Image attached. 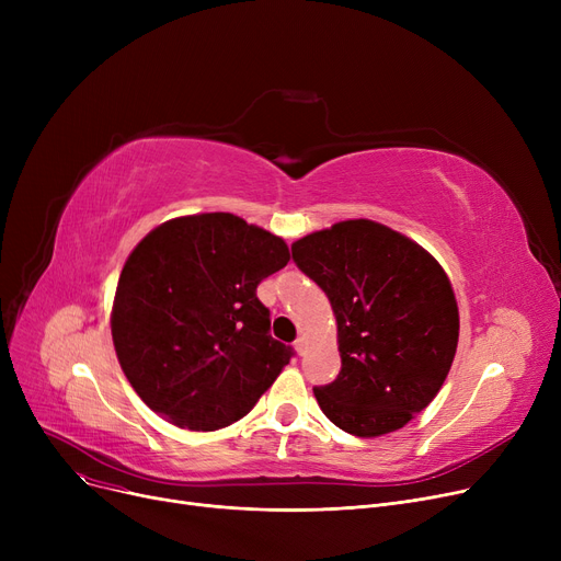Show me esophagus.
<instances>
[{
    "label": "esophagus",
    "instance_id": "1",
    "mask_svg": "<svg viewBox=\"0 0 561 561\" xmlns=\"http://www.w3.org/2000/svg\"><path fill=\"white\" fill-rule=\"evenodd\" d=\"M293 345H296V350H298L300 355H302V352L307 350V336H305V334H300V336L296 339V343H293Z\"/></svg>",
    "mask_w": 561,
    "mask_h": 561
}]
</instances>
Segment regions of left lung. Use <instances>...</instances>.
<instances>
[{
    "instance_id": "obj_1",
    "label": "left lung",
    "mask_w": 561,
    "mask_h": 561,
    "mask_svg": "<svg viewBox=\"0 0 561 561\" xmlns=\"http://www.w3.org/2000/svg\"><path fill=\"white\" fill-rule=\"evenodd\" d=\"M334 309L341 373L313 396L336 427L381 436L404 427L450 373L459 311L438 261L407 236L345 220L290 245Z\"/></svg>"
}]
</instances>
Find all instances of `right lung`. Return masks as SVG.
<instances>
[{
    "label": "right lung",
    "mask_w": 561,
    "mask_h": 561,
    "mask_svg": "<svg viewBox=\"0 0 561 561\" xmlns=\"http://www.w3.org/2000/svg\"><path fill=\"white\" fill-rule=\"evenodd\" d=\"M288 259L279 236L231 214L174 218L147 233L111 313L117 362L140 400L193 432L243 419L293 357L256 298Z\"/></svg>",
    "instance_id": "1"
}]
</instances>
